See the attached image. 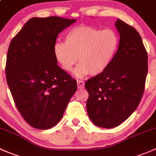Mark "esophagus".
I'll use <instances>...</instances> for the list:
<instances>
[{
    "label": "esophagus",
    "mask_w": 156,
    "mask_h": 156,
    "mask_svg": "<svg viewBox=\"0 0 156 156\" xmlns=\"http://www.w3.org/2000/svg\"><path fill=\"white\" fill-rule=\"evenodd\" d=\"M76 83H77L78 89H83V88H84L85 83L83 80H77V81H76Z\"/></svg>",
    "instance_id": "obj_1"
}]
</instances>
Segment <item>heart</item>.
<instances>
[{"label": "heart", "instance_id": "obj_1", "mask_svg": "<svg viewBox=\"0 0 156 156\" xmlns=\"http://www.w3.org/2000/svg\"><path fill=\"white\" fill-rule=\"evenodd\" d=\"M119 44L117 34L111 29L101 30L89 25L71 28L65 35V43L54 45V55L61 67L70 72L75 69L76 77L89 73L99 75L109 67Z\"/></svg>", "mask_w": 156, "mask_h": 156}]
</instances>
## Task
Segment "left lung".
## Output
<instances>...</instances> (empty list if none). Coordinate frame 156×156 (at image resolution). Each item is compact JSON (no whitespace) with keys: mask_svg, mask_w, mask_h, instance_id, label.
Instances as JSON below:
<instances>
[{"mask_svg":"<svg viewBox=\"0 0 156 156\" xmlns=\"http://www.w3.org/2000/svg\"><path fill=\"white\" fill-rule=\"evenodd\" d=\"M118 50L102 73L85 83L89 91L88 115L95 126L112 128L125 122L142 98L148 72V56L141 37L132 26L117 19Z\"/></svg>","mask_w":156,"mask_h":156,"instance_id":"obj_1","label":"left lung"}]
</instances>
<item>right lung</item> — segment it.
<instances>
[{"mask_svg": "<svg viewBox=\"0 0 156 156\" xmlns=\"http://www.w3.org/2000/svg\"><path fill=\"white\" fill-rule=\"evenodd\" d=\"M76 21L34 17L9 44L6 82L19 113L37 129L55 126L77 89L76 80L57 65L53 51L58 34Z\"/></svg>", "mask_w": 156, "mask_h": 156, "instance_id": "right-lung-1", "label": "right lung"}]
</instances>
